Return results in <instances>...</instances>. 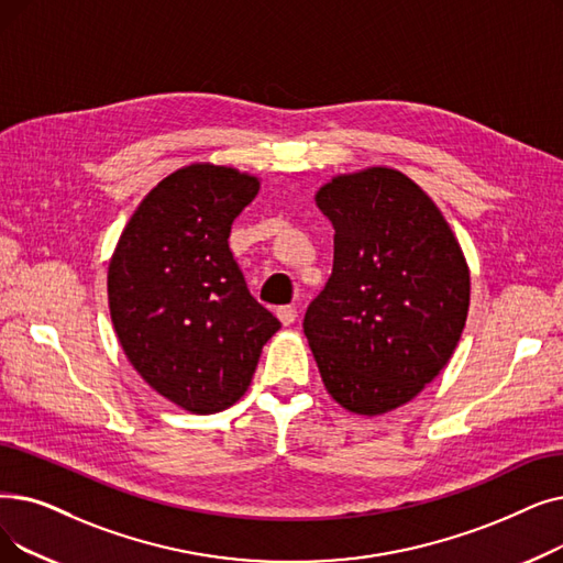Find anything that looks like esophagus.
<instances>
[{
  "label": "esophagus",
  "mask_w": 563,
  "mask_h": 563,
  "mask_svg": "<svg viewBox=\"0 0 563 563\" xmlns=\"http://www.w3.org/2000/svg\"><path fill=\"white\" fill-rule=\"evenodd\" d=\"M276 314H278V320L283 322V327H291L297 322V308L295 306H280L276 310Z\"/></svg>",
  "instance_id": "obj_1"
}]
</instances>
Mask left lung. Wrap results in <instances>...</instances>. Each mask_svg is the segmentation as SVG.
Wrapping results in <instances>:
<instances>
[{
    "mask_svg": "<svg viewBox=\"0 0 563 563\" xmlns=\"http://www.w3.org/2000/svg\"><path fill=\"white\" fill-rule=\"evenodd\" d=\"M333 272L303 333L329 396L356 417L417 398L455 352L470 312V266L430 195L396 167L335 175L314 192Z\"/></svg>",
    "mask_w": 563,
    "mask_h": 563,
    "instance_id": "8db88e82",
    "label": "left lung"
}]
</instances>
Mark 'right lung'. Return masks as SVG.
<instances>
[{"instance_id": "right-lung-1", "label": "right lung", "mask_w": 563, "mask_h": 563, "mask_svg": "<svg viewBox=\"0 0 563 563\" xmlns=\"http://www.w3.org/2000/svg\"><path fill=\"white\" fill-rule=\"evenodd\" d=\"M260 177L190 163L137 205L108 264L112 327L137 375L190 413L246 394L280 322L260 306L230 251L232 221Z\"/></svg>"}]
</instances>
